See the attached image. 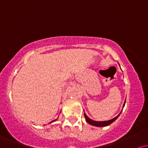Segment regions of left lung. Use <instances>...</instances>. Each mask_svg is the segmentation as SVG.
<instances>
[{
	"label": "left lung",
	"mask_w": 148,
	"mask_h": 148,
	"mask_svg": "<svg viewBox=\"0 0 148 148\" xmlns=\"http://www.w3.org/2000/svg\"><path fill=\"white\" fill-rule=\"evenodd\" d=\"M125 103H124V104H123V107L125 106ZM121 112H120V114H119L118 115H117L115 118L111 119V120H108V121H100V122L95 121V120H91L90 118H88V117L87 116V115H86V114L85 113H84V116H85V118H86V122H87L88 123H89L90 125H93V126H96V127H105V126H108V125H111V123H113V122H114L115 120L118 118L119 115L121 114Z\"/></svg>",
	"instance_id": "left-lung-1"
}]
</instances>
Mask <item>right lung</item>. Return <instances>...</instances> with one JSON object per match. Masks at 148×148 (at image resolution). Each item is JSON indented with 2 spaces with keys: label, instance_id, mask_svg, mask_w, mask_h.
Here are the masks:
<instances>
[{
  "label": "right lung",
  "instance_id": "obj_1",
  "mask_svg": "<svg viewBox=\"0 0 148 148\" xmlns=\"http://www.w3.org/2000/svg\"><path fill=\"white\" fill-rule=\"evenodd\" d=\"M56 120H57V119H56ZM56 120H53V121H51V123H53V122L56 121Z\"/></svg>",
  "mask_w": 148,
  "mask_h": 148
}]
</instances>
